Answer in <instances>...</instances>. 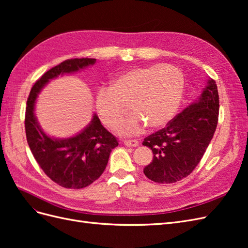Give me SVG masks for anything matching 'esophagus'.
<instances>
[{
	"label": "esophagus",
	"mask_w": 248,
	"mask_h": 248,
	"mask_svg": "<svg viewBox=\"0 0 248 248\" xmlns=\"http://www.w3.org/2000/svg\"><path fill=\"white\" fill-rule=\"evenodd\" d=\"M124 145L126 147H138L139 146V141L134 140H124Z\"/></svg>",
	"instance_id": "34e87169"
}]
</instances>
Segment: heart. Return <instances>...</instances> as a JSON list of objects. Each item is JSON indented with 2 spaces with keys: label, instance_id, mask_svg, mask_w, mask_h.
I'll list each match as a JSON object with an SVG mask.
<instances>
[{
  "label": "heart",
  "instance_id": "b5f03b06",
  "mask_svg": "<svg viewBox=\"0 0 248 248\" xmlns=\"http://www.w3.org/2000/svg\"><path fill=\"white\" fill-rule=\"evenodd\" d=\"M183 92L184 77L175 66L138 67L119 74L110 87L97 89L95 108L104 124L116 127L126 115L128 103L133 112L117 132L136 136L148 124L155 129L167 126L177 114Z\"/></svg>",
  "mask_w": 248,
  "mask_h": 248
}]
</instances>
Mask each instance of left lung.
<instances>
[{
	"instance_id": "8db88e82",
	"label": "left lung",
	"mask_w": 248,
	"mask_h": 248,
	"mask_svg": "<svg viewBox=\"0 0 248 248\" xmlns=\"http://www.w3.org/2000/svg\"><path fill=\"white\" fill-rule=\"evenodd\" d=\"M198 98L168 127L146 138L142 145L153 152L144 174L154 182L168 184L188 176L201 161L218 121L219 97L215 81L208 78Z\"/></svg>"
}]
</instances>
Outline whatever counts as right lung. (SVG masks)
Here are the masks:
<instances>
[{
    "label": "right lung",
    "mask_w": 248,
    "mask_h": 248,
    "mask_svg": "<svg viewBox=\"0 0 248 248\" xmlns=\"http://www.w3.org/2000/svg\"><path fill=\"white\" fill-rule=\"evenodd\" d=\"M96 63V59L66 60L49 69L35 82L26 108V136L40 168L52 181L65 188L80 189L92 184L107 168L109 154L118 146L117 139L93 114L90 123L69 138H55L42 129L35 115L39 93L52 79L78 72Z\"/></svg>",
    "instance_id": "obj_1"
}]
</instances>
